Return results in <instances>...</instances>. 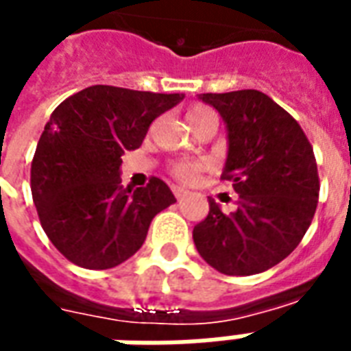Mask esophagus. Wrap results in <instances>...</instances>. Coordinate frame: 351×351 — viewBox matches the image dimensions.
I'll use <instances>...</instances> for the list:
<instances>
[{
	"label": "esophagus",
	"mask_w": 351,
	"mask_h": 351,
	"mask_svg": "<svg viewBox=\"0 0 351 351\" xmlns=\"http://www.w3.org/2000/svg\"><path fill=\"white\" fill-rule=\"evenodd\" d=\"M173 193H175V197L178 199V201H182L184 197L188 195V191H186V189H182V188H173Z\"/></svg>",
	"instance_id": "34e87169"
}]
</instances>
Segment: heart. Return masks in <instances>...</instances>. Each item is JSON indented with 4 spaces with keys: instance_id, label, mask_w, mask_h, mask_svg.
Masks as SVG:
<instances>
[{
    "instance_id": "b5f03b06",
    "label": "heart",
    "mask_w": 351,
    "mask_h": 351,
    "mask_svg": "<svg viewBox=\"0 0 351 351\" xmlns=\"http://www.w3.org/2000/svg\"><path fill=\"white\" fill-rule=\"evenodd\" d=\"M214 115L212 110H208L206 106H193L191 110L188 111V123L193 124L195 121L202 119V117H210ZM204 167V163L199 162V160H193V162H173L171 163V175L175 176L176 180L180 182H193L195 180L197 173Z\"/></svg>"
}]
</instances>
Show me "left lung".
<instances>
[{"mask_svg":"<svg viewBox=\"0 0 351 351\" xmlns=\"http://www.w3.org/2000/svg\"><path fill=\"white\" fill-rule=\"evenodd\" d=\"M202 102L227 124L221 180L238 193L225 214L210 212L193 228L199 255L225 275H255L285 261L313 221L320 180L313 145L294 117L261 90L206 93Z\"/></svg>","mask_w":351,"mask_h":351,"instance_id":"1","label":"left lung"}]
</instances>
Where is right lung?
<instances>
[{
    "mask_svg": "<svg viewBox=\"0 0 351 351\" xmlns=\"http://www.w3.org/2000/svg\"><path fill=\"white\" fill-rule=\"evenodd\" d=\"M182 98L93 85L51 113L31 162V193L44 232L72 264H123L139 251L154 215L176 202L156 176L145 188H124L119 167L152 121Z\"/></svg>",
    "mask_w": 351,
    "mask_h": 351,
    "instance_id": "add662e5",
    "label": "right lung"
}]
</instances>
